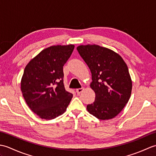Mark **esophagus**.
Instances as JSON below:
<instances>
[{
	"mask_svg": "<svg viewBox=\"0 0 156 156\" xmlns=\"http://www.w3.org/2000/svg\"><path fill=\"white\" fill-rule=\"evenodd\" d=\"M84 90V88H78V89H76V92H77V93L79 94H80L81 92Z\"/></svg>",
	"mask_w": 156,
	"mask_h": 156,
	"instance_id": "34e87169",
	"label": "esophagus"
}]
</instances>
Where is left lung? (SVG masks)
I'll return each instance as SVG.
<instances>
[{
	"instance_id": "1",
	"label": "left lung",
	"mask_w": 156,
	"mask_h": 156,
	"mask_svg": "<svg viewBox=\"0 0 156 156\" xmlns=\"http://www.w3.org/2000/svg\"><path fill=\"white\" fill-rule=\"evenodd\" d=\"M77 50L92 74L95 101L87 111L101 120L119 114L131 97L132 80L128 67L117 53L98 45H81Z\"/></svg>"
}]
</instances>
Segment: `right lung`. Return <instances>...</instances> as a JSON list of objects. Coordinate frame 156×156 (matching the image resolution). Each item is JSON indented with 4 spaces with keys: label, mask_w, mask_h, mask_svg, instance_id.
Returning a JSON list of instances; mask_svg holds the SVG:
<instances>
[{
    "label": "right lung",
    "mask_w": 156,
    "mask_h": 156,
    "mask_svg": "<svg viewBox=\"0 0 156 156\" xmlns=\"http://www.w3.org/2000/svg\"><path fill=\"white\" fill-rule=\"evenodd\" d=\"M74 45H53L44 49L24 69L21 89L26 103L41 119L50 120L66 111L73 95L65 90L63 66Z\"/></svg>",
    "instance_id": "1"
}]
</instances>
